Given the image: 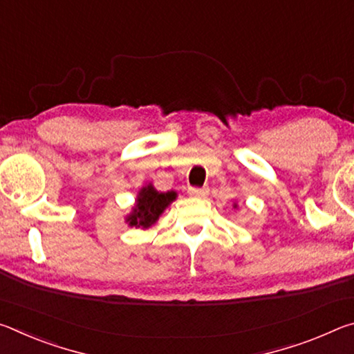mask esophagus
I'll use <instances>...</instances> for the list:
<instances>
[{
  "mask_svg": "<svg viewBox=\"0 0 354 354\" xmlns=\"http://www.w3.org/2000/svg\"><path fill=\"white\" fill-rule=\"evenodd\" d=\"M189 195L196 196V198H205V196L209 195V189L207 187H190Z\"/></svg>",
  "mask_w": 354,
  "mask_h": 354,
  "instance_id": "34e87169",
  "label": "esophagus"
}]
</instances>
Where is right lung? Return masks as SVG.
Listing matches in <instances>:
<instances>
[{
    "mask_svg": "<svg viewBox=\"0 0 354 354\" xmlns=\"http://www.w3.org/2000/svg\"><path fill=\"white\" fill-rule=\"evenodd\" d=\"M175 198V192L160 194V192L153 189V185H147L137 196V205L133 209V214L128 217L129 225L136 227L151 226L159 218V215L164 212V209Z\"/></svg>",
    "mask_w": 354,
    "mask_h": 354,
    "instance_id": "right-lung-1",
    "label": "right lung"
}]
</instances>
